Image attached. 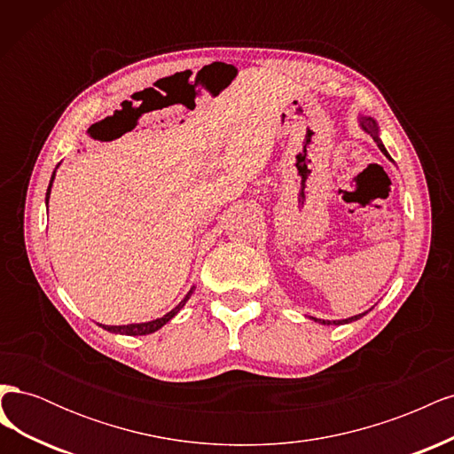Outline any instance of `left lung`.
Segmentation results:
<instances>
[{"mask_svg":"<svg viewBox=\"0 0 454 454\" xmlns=\"http://www.w3.org/2000/svg\"><path fill=\"white\" fill-rule=\"evenodd\" d=\"M358 121H360V127H362V130H364V132H367V134L371 136V138H373V140L377 142V145H379V149L382 151V153L390 159L387 147H384V145H382V142H380V134H379V125H377V121H375L373 117H367V115H358ZM390 160H392V159H390ZM369 310H371V309H369ZM369 310H367V312H369ZM367 312L350 316V318H347V320H333V322H329V320H320V318H312V320H314V322H318V324H322V325H342V324H350V322L360 320L362 316H365Z\"/></svg>","mask_w":454,"mask_h":454,"instance_id":"obj_1","label":"left lung"}]
</instances>
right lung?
I'll return each instance as SVG.
<instances>
[{
    "label": "right lung",
    "mask_w": 454,
    "mask_h": 454,
    "mask_svg": "<svg viewBox=\"0 0 454 454\" xmlns=\"http://www.w3.org/2000/svg\"><path fill=\"white\" fill-rule=\"evenodd\" d=\"M52 182H54V172L51 176V184H49V189H47V195H45V202L49 204V197H51V187H52ZM195 292V286L191 287V290L187 292V295L180 301V305L174 307L170 312H167L162 316V318H157V320H151V322H142V324H129V325H104V324H98L100 327L107 329V332L112 333H119V335H149V333H155L157 329H160L164 324H168L174 316L180 312L184 309V305L189 301V297L193 295Z\"/></svg>",
    "instance_id": "add662e5"
}]
</instances>
